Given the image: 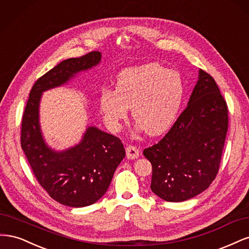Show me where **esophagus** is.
<instances>
[{
  "label": "esophagus",
  "instance_id": "obj_1",
  "mask_svg": "<svg viewBox=\"0 0 249 249\" xmlns=\"http://www.w3.org/2000/svg\"><path fill=\"white\" fill-rule=\"evenodd\" d=\"M126 150V158L130 160H135L139 157V149L136 146L129 145L125 148Z\"/></svg>",
  "mask_w": 249,
  "mask_h": 249
}]
</instances>
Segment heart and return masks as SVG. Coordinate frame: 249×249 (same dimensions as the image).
Wrapping results in <instances>:
<instances>
[{
    "mask_svg": "<svg viewBox=\"0 0 249 249\" xmlns=\"http://www.w3.org/2000/svg\"><path fill=\"white\" fill-rule=\"evenodd\" d=\"M185 89L179 71L158 63H145L120 71L116 88L101 91L100 106L110 129L117 130L132 107V116L139 129L154 136L175 123Z\"/></svg>",
    "mask_w": 249,
    "mask_h": 249,
    "instance_id": "1",
    "label": "heart"
}]
</instances>
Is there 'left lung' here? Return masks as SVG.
<instances>
[{
  "label": "left lung",
  "instance_id": "obj_1",
  "mask_svg": "<svg viewBox=\"0 0 249 249\" xmlns=\"http://www.w3.org/2000/svg\"><path fill=\"white\" fill-rule=\"evenodd\" d=\"M228 125L219 88L199 70L187 108L162 140L143 150L153 166L152 191L163 200L179 202L208 189L219 169Z\"/></svg>",
  "mask_w": 249,
  "mask_h": 249
}]
</instances>
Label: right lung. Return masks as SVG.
Segmentation results:
<instances>
[{"instance_id": "1", "label": "right lung", "mask_w": 249, "mask_h": 249, "mask_svg": "<svg viewBox=\"0 0 249 249\" xmlns=\"http://www.w3.org/2000/svg\"><path fill=\"white\" fill-rule=\"evenodd\" d=\"M101 59V52H91L60 62L36 81L22 116L21 148L30 166L50 196L67 207H87L101 199L125 150L117 137L94 125L86 127L77 144L53 148L41 131L40 101L43 92L66 85L79 73L99 65Z\"/></svg>"}]
</instances>
